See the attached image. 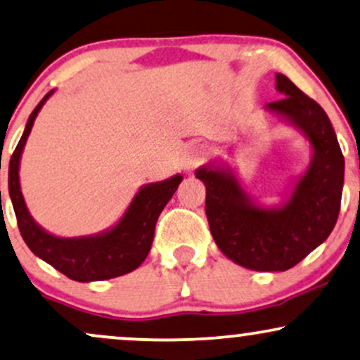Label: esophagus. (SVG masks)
Instances as JSON below:
<instances>
[{"label": "esophagus", "mask_w": 360, "mask_h": 360, "mask_svg": "<svg viewBox=\"0 0 360 360\" xmlns=\"http://www.w3.org/2000/svg\"><path fill=\"white\" fill-rule=\"evenodd\" d=\"M207 155L205 146L201 144H193L186 149L184 158H183V166L186 172H191L193 169H196L199 164L205 161V158Z\"/></svg>", "instance_id": "34e87169"}]
</instances>
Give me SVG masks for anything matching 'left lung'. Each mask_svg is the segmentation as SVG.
<instances>
[{
	"mask_svg": "<svg viewBox=\"0 0 360 360\" xmlns=\"http://www.w3.org/2000/svg\"><path fill=\"white\" fill-rule=\"evenodd\" d=\"M275 80L285 97L265 110L300 132L311 149L309 166L285 198L263 205L224 161L194 172L206 186V216L218 248L255 271H285L322 245L337 223L344 188V155L327 114L288 77L276 73Z\"/></svg>",
	"mask_w": 360,
	"mask_h": 360,
	"instance_id": "obj_1",
	"label": "left lung"
}]
</instances>
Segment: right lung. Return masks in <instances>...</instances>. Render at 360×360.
<instances>
[{
  "mask_svg": "<svg viewBox=\"0 0 360 360\" xmlns=\"http://www.w3.org/2000/svg\"><path fill=\"white\" fill-rule=\"evenodd\" d=\"M53 92L55 90H50L34 107L8 169V191L21 236L38 258L75 281L86 283L131 274L142 265L149 255L159 214L176 193L183 176L174 174L159 183L142 186L132 198L122 218L101 233L75 238L51 235L30 214L21 193L20 162L34 119Z\"/></svg>",
  "mask_w": 360,
  "mask_h": 360,
  "instance_id": "add662e5",
  "label": "right lung"
}]
</instances>
